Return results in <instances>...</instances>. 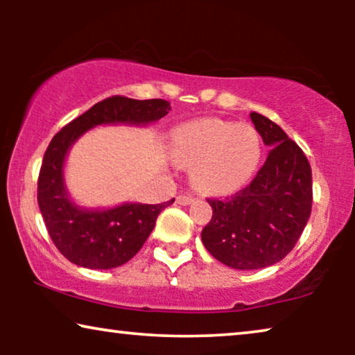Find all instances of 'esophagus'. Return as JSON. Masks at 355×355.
Returning <instances> with one entry per match:
<instances>
[{"mask_svg":"<svg viewBox=\"0 0 355 355\" xmlns=\"http://www.w3.org/2000/svg\"><path fill=\"white\" fill-rule=\"evenodd\" d=\"M192 202H193V198L191 196H178L176 197V203H179V205H191Z\"/></svg>","mask_w":355,"mask_h":355,"instance_id":"34e87169","label":"esophagus"}]
</instances>
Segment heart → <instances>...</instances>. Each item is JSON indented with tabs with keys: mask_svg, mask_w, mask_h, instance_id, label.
I'll list each match as a JSON object with an SVG mask.
<instances>
[{
	"mask_svg": "<svg viewBox=\"0 0 355 355\" xmlns=\"http://www.w3.org/2000/svg\"><path fill=\"white\" fill-rule=\"evenodd\" d=\"M173 147L192 163L191 179L203 192L230 193L254 176L261 157V140L249 124L205 118L178 128Z\"/></svg>",
	"mask_w": 355,
	"mask_h": 355,
	"instance_id": "heart-1",
	"label": "heart"
}]
</instances>
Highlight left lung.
Returning a JSON list of instances; mask_svg holds the SVG:
<instances>
[{
    "label": "left lung",
    "instance_id": "obj_1",
    "mask_svg": "<svg viewBox=\"0 0 355 355\" xmlns=\"http://www.w3.org/2000/svg\"><path fill=\"white\" fill-rule=\"evenodd\" d=\"M270 147L249 186L223 200H208L213 215L202 231L205 249L236 270L278 263L294 249L312 211V169L299 145L273 121L250 113Z\"/></svg>",
    "mask_w": 355,
    "mask_h": 355
}]
</instances>
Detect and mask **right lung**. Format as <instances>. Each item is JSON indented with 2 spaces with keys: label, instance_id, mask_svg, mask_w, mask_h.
Returning a JSON list of instances; mask_svg holds the SVG:
<instances>
[{
  "label": "right lung",
  "instance_id": "1",
  "mask_svg": "<svg viewBox=\"0 0 355 355\" xmlns=\"http://www.w3.org/2000/svg\"><path fill=\"white\" fill-rule=\"evenodd\" d=\"M171 110L166 100L111 96L71 121L48 145L38 176V207L58 250L82 268L110 270L124 265L142 249L159 213L174 202H124L111 208H87L72 200L64 166L69 150L96 125L157 123Z\"/></svg>",
  "mask_w": 355,
  "mask_h": 355
}]
</instances>
